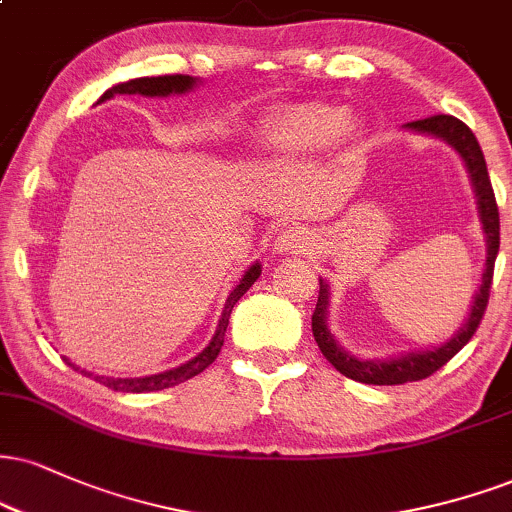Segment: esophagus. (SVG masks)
Masks as SVG:
<instances>
[{
	"label": "esophagus",
	"instance_id": "1",
	"mask_svg": "<svg viewBox=\"0 0 512 512\" xmlns=\"http://www.w3.org/2000/svg\"><path fill=\"white\" fill-rule=\"evenodd\" d=\"M307 245H310L307 233L303 229H298V226H291V229L279 233L274 248L276 252H281V255H288V252H291V255H298V252H305Z\"/></svg>",
	"mask_w": 512,
	"mask_h": 512
}]
</instances>
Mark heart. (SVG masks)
<instances>
[{
  "label": "heart",
  "instance_id": "1",
  "mask_svg": "<svg viewBox=\"0 0 512 512\" xmlns=\"http://www.w3.org/2000/svg\"><path fill=\"white\" fill-rule=\"evenodd\" d=\"M348 131V112L334 104H288L269 119L262 150L276 159H305L329 150Z\"/></svg>",
  "mask_w": 512,
  "mask_h": 512
}]
</instances>
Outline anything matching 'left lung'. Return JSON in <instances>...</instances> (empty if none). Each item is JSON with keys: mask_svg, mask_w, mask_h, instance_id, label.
<instances>
[{"mask_svg": "<svg viewBox=\"0 0 512 512\" xmlns=\"http://www.w3.org/2000/svg\"><path fill=\"white\" fill-rule=\"evenodd\" d=\"M408 128L412 131L432 133L436 138H443L448 145H453L460 152V157L465 159L467 171L472 176L474 193H477V205H479V217H482L484 233H486V269L482 274V286H479L477 298H474L472 312L467 317V324L455 334L446 346L436 350H424V353H412L398 360L389 362H369V360H357V357L348 355L346 350L338 348L334 336L326 329V303H329V291H326V283L319 279V298L315 315H312V334L319 350L326 360L334 365L343 377L360 381V384H374V386H396V384H408V381H420L432 377L434 372L446 365L455 353H460L467 346V341L474 336V331L482 324L486 305H489V293H491V281H494V264L498 255V245H501V221H498V205L494 188H491L489 171H486V162L482 155V147H479L477 138L463 121L455 119L448 114H436L429 119L410 121Z\"/></svg>", "mask_w": 512, "mask_h": 512, "instance_id": "obj_1", "label": "left lung"}]
</instances>
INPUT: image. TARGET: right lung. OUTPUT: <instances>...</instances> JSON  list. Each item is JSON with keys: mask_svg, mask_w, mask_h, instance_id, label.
<instances>
[{"mask_svg": "<svg viewBox=\"0 0 512 512\" xmlns=\"http://www.w3.org/2000/svg\"><path fill=\"white\" fill-rule=\"evenodd\" d=\"M193 85H195V78L193 76H183V73H174V76H155V78H133V80H128V83H119V85H114V88H109L102 95L100 102L109 100V97H114V95L166 97V95H171V92H188L190 88H193ZM260 274H262L260 264H252L248 272H245V276L240 279L238 286L231 291L229 300H226V307H224V312H221V319H219L217 334H214L212 341H209V346L202 350L200 355L193 357V360L186 362V365L169 369V372H164V374H152V377H140V379L92 377V374L85 372V369H80V374H88V377L100 381V384L107 386V389L123 391V393L164 391V389H171V386H178V384H183V381L197 377L202 369H207L214 360H217V355L221 353V346H224V334H226V326H229V317H231L233 305H236L238 300L243 298L245 293H248V288L257 281V276H260ZM69 365H71V362H69ZM71 367L78 369L76 365H71Z\"/></svg>", "mask_w": 512, "mask_h": 512, "instance_id": "add662e5", "label": "right lung"}]
</instances>
